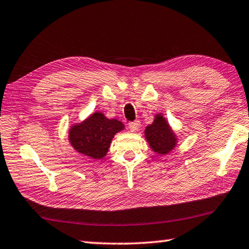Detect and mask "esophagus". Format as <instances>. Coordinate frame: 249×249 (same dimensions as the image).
Returning <instances> with one entry per match:
<instances>
[{"mask_svg":"<svg viewBox=\"0 0 249 249\" xmlns=\"http://www.w3.org/2000/svg\"><path fill=\"white\" fill-rule=\"evenodd\" d=\"M128 127L130 129V132H136V130L141 127V122L140 121L130 122L128 124Z\"/></svg>","mask_w":249,"mask_h":249,"instance_id":"obj_1","label":"esophagus"}]
</instances>
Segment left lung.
I'll use <instances>...</instances> for the list:
<instances>
[{"label": "left lung", "instance_id": "left-lung-1", "mask_svg": "<svg viewBox=\"0 0 249 249\" xmlns=\"http://www.w3.org/2000/svg\"><path fill=\"white\" fill-rule=\"evenodd\" d=\"M145 137L150 148L158 155H167L177 145V136L161 114L155 116L153 124L145 129Z\"/></svg>", "mask_w": 249, "mask_h": 249}]
</instances>
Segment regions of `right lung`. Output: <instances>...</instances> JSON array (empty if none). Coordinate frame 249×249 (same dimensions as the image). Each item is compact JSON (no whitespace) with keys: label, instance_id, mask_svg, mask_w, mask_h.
I'll list each match as a JSON object with an SVG mask.
<instances>
[{"label":"right lung","instance_id":"1","mask_svg":"<svg viewBox=\"0 0 249 249\" xmlns=\"http://www.w3.org/2000/svg\"><path fill=\"white\" fill-rule=\"evenodd\" d=\"M122 129H124L122 122L108 120L103 113L95 112L81 123L71 126L69 142L78 153L101 159L107 154L114 135Z\"/></svg>","mask_w":249,"mask_h":249}]
</instances>
